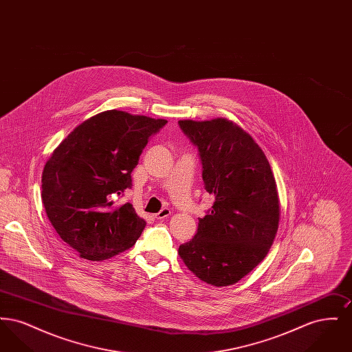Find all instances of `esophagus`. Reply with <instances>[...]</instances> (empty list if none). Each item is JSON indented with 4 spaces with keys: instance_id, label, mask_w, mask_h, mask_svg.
<instances>
[{
    "instance_id": "esophagus-1",
    "label": "esophagus",
    "mask_w": 352,
    "mask_h": 352,
    "mask_svg": "<svg viewBox=\"0 0 352 352\" xmlns=\"http://www.w3.org/2000/svg\"><path fill=\"white\" fill-rule=\"evenodd\" d=\"M170 215H171V211H170L168 208H162V210H161L158 214H155L154 217H155V219H160V220H161V219L168 218Z\"/></svg>"
}]
</instances>
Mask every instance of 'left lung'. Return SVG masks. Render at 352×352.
<instances>
[{
  "instance_id": "left-lung-1",
  "label": "left lung",
  "mask_w": 352,
  "mask_h": 352,
  "mask_svg": "<svg viewBox=\"0 0 352 352\" xmlns=\"http://www.w3.org/2000/svg\"><path fill=\"white\" fill-rule=\"evenodd\" d=\"M198 146L211 211L179 245L186 267L214 286L240 281L268 254L280 223L277 184L267 155L250 133L227 118L181 120Z\"/></svg>"
}]
</instances>
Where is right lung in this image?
I'll use <instances>...</instances> for the list:
<instances>
[{
	"label": "right lung",
	"mask_w": 352,
	"mask_h": 352,
	"mask_svg": "<svg viewBox=\"0 0 352 352\" xmlns=\"http://www.w3.org/2000/svg\"><path fill=\"white\" fill-rule=\"evenodd\" d=\"M168 121L111 109L87 118L51 153L42 201L60 239L91 261L133 247L146 221L112 197L131 187V173L151 134Z\"/></svg>",
	"instance_id": "obj_1"
}]
</instances>
